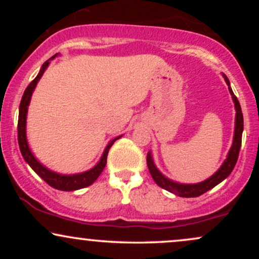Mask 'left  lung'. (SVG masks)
I'll list each match as a JSON object with an SVG mask.
<instances>
[{
	"mask_svg": "<svg viewBox=\"0 0 259 259\" xmlns=\"http://www.w3.org/2000/svg\"><path fill=\"white\" fill-rule=\"evenodd\" d=\"M225 81L229 86V91H230L231 96L235 102V108H236V120H235V135H234V142L233 146H231L230 151H229L228 158L225 159V162L223 163V165L219 168V170L217 171L214 175L209 178V179L202 181L198 184H192V185H184V184H178L173 183L165 177H163L159 173L158 169L154 165L151 153H147V167L150 170L151 175H152L154 183L157 184L162 189L167 190V191L171 192V194L180 196V197H197L201 196L204 192H207L208 190L213 189L215 185H218L219 183H222L225 178H228L230 175L231 171L236 164L237 158H239V152L240 147H241V141H242V130H243V115L241 111V106H240L239 100L235 96L233 90H231L230 84H229V80L225 76Z\"/></svg>",
	"mask_w": 259,
	"mask_h": 259,
	"instance_id": "obj_1",
	"label": "left lung"
}]
</instances>
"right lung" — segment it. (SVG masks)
<instances>
[{"mask_svg":"<svg viewBox=\"0 0 259 259\" xmlns=\"http://www.w3.org/2000/svg\"><path fill=\"white\" fill-rule=\"evenodd\" d=\"M55 57V56H53ZM52 57V58H53ZM51 58V59H52ZM49 65V61L45 62L41 67L40 72H38L37 76L35 78L30 84L28 85V88L25 89L24 94H23L22 101H20L19 106V117H18V144H19L20 152H22V156L24 157V159L28 162V164L32 168V170L36 173L38 177H41L42 179L49 184L50 186H52L53 189L62 190V191H74V190L82 189V187L90 186L97 178L100 177V174L102 173V170L106 167L107 163V154H108L109 148L113 144H114L115 140L120 138H115L112 140L108 144V146L106 147L105 152H103L102 157H101L100 162L97 163V165H95L94 168L90 169L89 171H85V173L81 174H75V175H61L55 173V171L49 170L47 168H45L41 163H38V160L32 156L30 148L28 146V141H26V134H25V124H26V113H28V106L29 102H30L32 91H34L35 86H36L37 81L40 80L41 76L45 72V69Z\"/></svg>","mask_w":259,"mask_h":259,"instance_id":"obj_1","label":"right lung"}]
</instances>
